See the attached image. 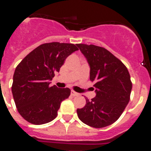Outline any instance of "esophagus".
I'll return each instance as SVG.
<instances>
[{
    "label": "esophagus",
    "instance_id": "1",
    "mask_svg": "<svg viewBox=\"0 0 151 151\" xmlns=\"http://www.w3.org/2000/svg\"><path fill=\"white\" fill-rule=\"evenodd\" d=\"M71 95L73 96V97H76V96H78V95H79V94H78V93H77V92L74 91H71Z\"/></svg>",
    "mask_w": 151,
    "mask_h": 151
}]
</instances>
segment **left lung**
I'll return each mask as SVG.
<instances>
[{
  "label": "left lung",
  "instance_id": "left-lung-1",
  "mask_svg": "<svg viewBox=\"0 0 151 151\" xmlns=\"http://www.w3.org/2000/svg\"><path fill=\"white\" fill-rule=\"evenodd\" d=\"M90 67V80L94 83L96 96L86 100L77 109L79 119L93 128H104L119 118L129 102L132 88L127 68L106 49L93 45L78 44Z\"/></svg>",
  "mask_w": 151,
  "mask_h": 151
}]
</instances>
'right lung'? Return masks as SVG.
I'll return each mask as SVG.
<instances>
[{
	"label": "right lung",
	"mask_w": 151,
	"mask_h": 151,
	"mask_svg": "<svg viewBox=\"0 0 151 151\" xmlns=\"http://www.w3.org/2000/svg\"><path fill=\"white\" fill-rule=\"evenodd\" d=\"M78 49L73 44L51 42L30 52L17 66L12 93L18 112L26 121L41 125L54 120L60 104L70 95V89L50 86L54 73L64 60Z\"/></svg>",
	"instance_id": "obj_1"
}]
</instances>
